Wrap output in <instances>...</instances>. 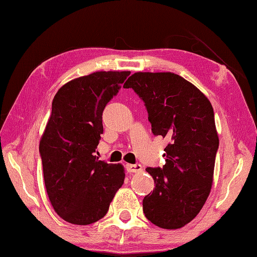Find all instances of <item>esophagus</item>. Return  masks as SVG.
<instances>
[{
  "instance_id": "1",
  "label": "esophagus",
  "mask_w": 257,
  "mask_h": 257,
  "mask_svg": "<svg viewBox=\"0 0 257 257\" xmlns=\"http://www.w3.org/2000/svg\"><path fill=\"white\" fill-rule=\"evenodd\" d=\"M127 168V171L129 173H136L142 171V165L141 164H127L125 165Z\"/></svg>"
}]
</instances>
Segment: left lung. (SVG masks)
Segmentation results:
<instances>
[{
    "instance_id": "obj_1",
    "label": "left lung",
    "mask_w": 257,
    "mask_h": 257,
    "mask_svg": "<svg viewBox=\"0 0 257 257\" xmlns=\"http://www.w3.org/2000/svg\"><path fill=\"white\" fill-rule=\"evenodd\" d=\"M145 103L152 133L169 141L163 168H147L155 188L143 199L152 223L179 229L210 195L219 149L211 102L196 86L172 72H135L124 82Z\"/></svg>"
}]
</instances>
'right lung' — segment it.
I'll return each mask as SVG.
<instances>
[{
    "label": "right lung",
    "mask_w": 257,
    "mask_h": 257,
    "mask_svg": "<svg viewBox=\"0 0 257 257\" xmlns=\"http://www.w3.org/2000/svg\"><path fill=\"white\" fill-rule=\"evenodd\" d=\"M129 71H97L58 90L40 142L47 195L64 221L86 225L106 214L124 181L121 164L95 155L103 134L104 107L118 94Z\"/></svg>",
    "instance_id": "obj_1"
}]
</instances>
